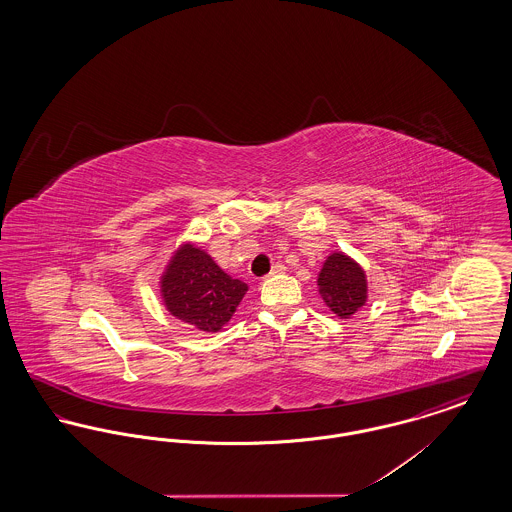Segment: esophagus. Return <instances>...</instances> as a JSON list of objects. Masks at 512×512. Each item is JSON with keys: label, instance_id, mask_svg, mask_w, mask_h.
<instances>
[{"label": "esophagus", "instance_id": "34e87169", "mask_svg": "<svg viewBox=\"0 0 512 512\" xmlns=\"http://www.w3.org/2000/svg\"><path fill=\"white\" fill-rule=\"evenodd\" d=\"M286 270V267L282 265V263H276L274 267H272V270H270V276H274V274H282Z\"/></svg>", "mask_w": 512, "mask_h": 512}]
</instances>
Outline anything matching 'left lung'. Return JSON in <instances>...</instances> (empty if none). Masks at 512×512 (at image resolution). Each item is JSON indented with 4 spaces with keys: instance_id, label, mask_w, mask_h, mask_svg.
I'll return each instance as SVG.
<instances>
[{
    "instance_id": "8db88e82",
    "label": "left lung",
    "mask_w": 512,
    "mask_h": 512,
    "mask_svg": "<svg viewBox=\"0 0 512 512\" xmlns=\"http://www.w3.org/2000/svg\"><path fill=\"white\" fill-rule=\"evenodd\" d=\"M318 292L338 317L349 318L366 301L365 270L343 253L326 259L318 274Z\"/></svg>"
}]
</instances>
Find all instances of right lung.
Here are the masks:
<instances>
[{"mask_svg":"<svg viewBox=\"0 0 512 512\" xmlns=\"http://www.w3.org/2000/svg\"><path fill=\"white\" fill-rule=\"evenodd\" d=\"M247 292L201 249L184 245L163 276V297L172 315L203 332H217L236 313Z\"/></svg>","mask_w":512,"mask_h":512,"instance_id":"1","label":"right lung"}]
</instances>
